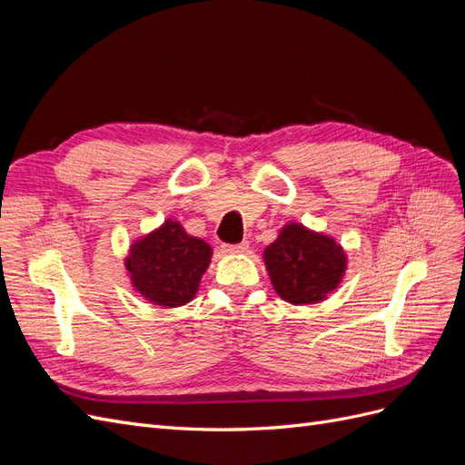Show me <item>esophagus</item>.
I'll use <instances>...</instances> for the list:
<instances>
[{
	"mask_svg": "<svg viewBox=\"0 0 465 465\" xmlns=\"http://www.w3.org/2000/svg\"><path fill=\"white\" fill-rule=\"evenodd\" d=\"M223 250L227 254H246L248 252V242H241V244H224Z\"/></svg>",
	"mask_w": 465,
	"mask_h": 465,
	"instance_id": "obj_1",
	"label": "esophagus"
}]
</instances>
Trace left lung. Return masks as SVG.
Segmentation results:
<instances>
[{"label":"left lung","instance_id":"1","mask_svg":"<svg viewBox=\"0 0 465 465\" xmlns=\"http://www.w3.org/2000/svg\"><path fill=\"white\" fill-rule=\"evenodd\" d=\"M347 252L333 236L289 221L263 250V263L281 299L308 306L326 301L347 272Z\"/></svg>","mask_w":465,"mask_h":465}]
</instances>
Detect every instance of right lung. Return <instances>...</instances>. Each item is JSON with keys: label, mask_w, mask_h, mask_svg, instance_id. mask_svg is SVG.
Wrapping results in <instances>:
<instances>
[{"label": "right lung", "mask_w": 465, "mask_h": 465, "mask_svg": "<svg viewBox=\"0 0 465 465\" xmlns=\"http://www.w3.org/2000/svg\"><path fill=\"white\" fill-rule=\"evenodd\" d=\"M213 256L203 238L192 236L176 219L135 238L124 260L132 289L147 302L178 308L193 301Z\"/></svg>", "instance_id": "add662e5"}]
</instances>
